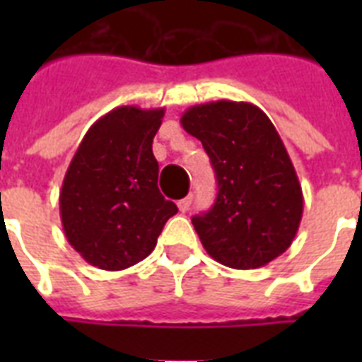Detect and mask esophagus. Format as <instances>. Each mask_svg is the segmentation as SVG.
Segmentation results:
<instances>
[{"label": "esophagus", "mask_w": 362, "mask_h": 362, "mask_svg": "<svg viewBox=\"0 0 362 362\" xmlns=\"http://www.w3.org/2000/svg\"><path fill=\"white\" fill-rule=\"evenodd\" d=\"M192 201H193L192 197H186V199H182V201H178V209H180L182 214L192 209Z\"/></svg>", "instance_id": "esophagus-1"}]
</instances>
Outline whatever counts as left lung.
Masks as SVG:
<instances>
[{"label":"left lung","mask_w":362,"mask_h":362,"mask_svg":"<svg viewBox=\"0 0 362 362\" xmlns=\"http://www.w3.org/2000/svg\"><path fill=\"white\" fill-rule=\"evenodd\" d=\"M182 127L203 142L218 197L192 223L204 250L231 269H259L286 252L303 218V189L274 124L252 103L195 105Z\"/></svg>","instance_id":"8db88e82"}]
</instances>
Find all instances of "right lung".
<instances>
[{
    "label": "right lung",
    "instance_id": "add662e5",
    "mask_svg": "<svg viewBox=\"0 0 362 362\" xmlns=\"http://www.w3.org/2000/svg\"><path fill=\"white\" fill-rule=\"evenodd\" d=\"M165 109L118 107L88 129L59 192L69 244L86 263L124 270L148 257L176 204L159 193L152 142Z\"/></svg>",
    "mask_w": 362,
    "mask_h": 362
}]
</instances>
